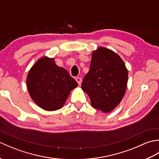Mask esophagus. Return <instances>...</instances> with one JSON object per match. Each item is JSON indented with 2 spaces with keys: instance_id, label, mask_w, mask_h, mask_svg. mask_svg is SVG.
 <instances>
[{
  "instance_id": "obj_1",
  "label": "esophagus",
  "mask_w": 159,
  "mask_h": 159,
  "mask_svg": "<svg viewBox=\"0 0 159 159\" xmlns=\"http://www.w3.org/2000/svg\"><path fill=\"white\" fill-rule=\"evenodd\" d=\"M76 82L78 83V84H79V85H80V84H81V83H82L81 78L77 77V78H76Z\"/></svg>"
}]
</instances>
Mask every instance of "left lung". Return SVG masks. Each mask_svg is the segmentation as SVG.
Returning a JSON list of instances; mask_svg holds the SVG:
<instances>
[{
	"label": "left lung",
	"mask_w": 159,
	"mask_h": 159,
	"mask_svg": "<svg viewBox=\"0 0 159 159\" xmlns=\"http://www.w3.org/2000/svg\"><path fill=\"white\" fill-rule=\"evenodd\" d=\"M128 70L121 57L100 47L92 52L90 69L82 82V89L89 96L92 107L108 113L114 109L126 92Z\"/></svg>",
	"instance_id": "8db88e82"
}]
</instances>
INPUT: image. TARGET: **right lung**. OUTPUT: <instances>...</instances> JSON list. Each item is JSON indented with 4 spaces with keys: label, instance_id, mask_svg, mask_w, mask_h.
Here are the masks:
<instances>
[{
    "label": "right lung",
    "instance_id": "add662e5",
    "mask_svg": "<svg viewBox=\"0 0 159 159\" xmlns=\"http://www.w3.org/2000/svg\"><path fill=\"white\" fill-rule=\"evenodd\" d=\"M78 83L68 72L57 66L53 58L42 57L29 70L26 87L32 100L46 111L62 108Z\"/></svg>",
    "mask_w": 159,
    "mask_h": 159
}]
</instances>
